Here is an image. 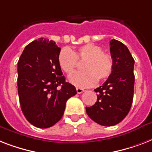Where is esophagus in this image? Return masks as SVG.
Segmentation results:
<instances>
[{"label": "esophagus", "mask_w": 152, "mask_h": 152, "mask_svg": "<svg viewBox=\"0 0 152 152\" xmlns=\"http://www.w3.org/2000/svg\"><path fill=\"white\" fill-rule=\"evenodd\" d=\"M84 91L83 88H76V92L78 93V94H81V93H83Z\"/></svg>", "instance_id": "obj_1"}]
</instances>
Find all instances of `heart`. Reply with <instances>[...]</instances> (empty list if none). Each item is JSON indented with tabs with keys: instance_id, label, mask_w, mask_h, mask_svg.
Here are the masks:
<instances>
[{
	"instance_id": "1",
	"label": "heart",
	"mask_w": 152,
	"mask_h": 152,
	"mask_svg": "<svg viewBox=\"0 0 152 152\" xmlns=\"http://www.w3.org/2000/svg\"><path fill=\"white\" fill-rule=\"evenodd\" d=\"M61 69L67 74L72 73L77 67V61L84 62L83 72L73 73L69 76V80L78 88H87L96 82L106 80L110 76L113 69V61L110 55L102 52L98 45L89 43L72 51L63 48L57 57Z\"/></svg>"
}]
</instances>
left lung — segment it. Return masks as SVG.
Here are the masks:
<instances>
[{
  "label": "left lung",
  "mask_w": 152,
  "mask_h": 152,
  "mask_svg": "<svg viewBox=\"0 0 152 152\" xmlns=\"http://www.w3.org/2000/svg\"><path fill=\"white\" fill-rule=\"evenodd\" d=\"M113 69L106 81L95 89L97 102L86 107L89 118L103 126H113L127 116L134 92V59L127 46L112 39L110 42Z\"/></svg>",
  "instance_id": "obj_1"
}]
</instances>
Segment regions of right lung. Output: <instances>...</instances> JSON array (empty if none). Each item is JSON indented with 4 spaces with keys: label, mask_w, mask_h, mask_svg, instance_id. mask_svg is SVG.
<instances>
[{
    "label": "right lung",
    "mask_w": 152,
    "mask_h": 152,
    "mask_svg": "<svg viewBox=\"0 0 152 152\" xmlns=\"http://www.w3.org/2000/svg\"><path fill=\"white\" fill-rule=\"evenodd\" d=\"M53 41L39 39L28 44L18 61V94L25 118L35 127L46 129L64 114L67 100L76 94L65 81Z\"/></svg>",
    "instance_id": "obj_1"
}]
</instances>
